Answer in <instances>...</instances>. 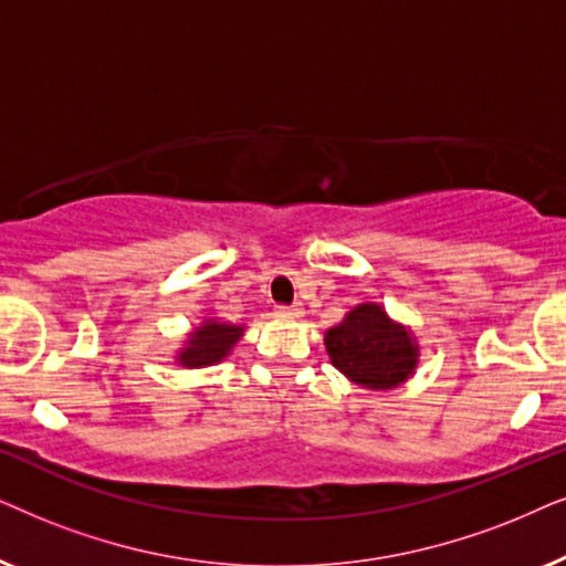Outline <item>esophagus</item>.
<instances>
[{"mask_svg": "<svg viewBox=\"0 0 566 566\" xmlns=\"http://www.w3.org/2000/svg\"><path fill=\"white\" fill-rule=\"evenodd\" d=\"M279 315H284V318H303V303H292V305H279L276 307Z\"/></svg>", "mask_w": 566, "mask_h": 566, "instance_id": "34e87169", "label": "esophagus"}]
</instances>
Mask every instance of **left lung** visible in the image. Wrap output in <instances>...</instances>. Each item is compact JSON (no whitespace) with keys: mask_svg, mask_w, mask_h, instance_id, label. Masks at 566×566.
I'll return each mask as SVG.
<instances>
[{"mask_svg":"<svg viewBox=\"0 0 566 566\" xmlns=\"http://www.w3.org/2000/svg\"><path fill=\"white\" fill-rule=\"evenodd\" d=\"M326 349L336 370L373 390L398 386L417 365V346L409 334L375 303L357 305L344 323L328 328Z\"/></svg>","mask_w":566,"mask_h":566,"instance_id":"obj_1","label":"left lung"}]
</instances>
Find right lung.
Here are the masks:
<instances>
[{
	"mask_svg": "<svg viewBox=\"0 0 566 566\" xmlns=\"http://www.w3.org/2000/svg\"><path fill=\"white\" fill-rule=\"evenodd\" d=\"M243 336L240 326H228V323L207 321L205 326L196 328V334L188 338V346L180 352V361L186 367H205L220 361L224 354H230L232 344Z\"/></svg>",
	"mask_w": 566,
	"mask_h": 566,
	"instance_id": "add662e5",
	"label": "right lung"
}]
</instances>
